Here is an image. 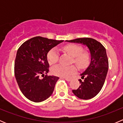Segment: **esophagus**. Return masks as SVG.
Segmentation results:
<instances>
[{"label":"esophagus","mask_w":123,"mask_h":123,"mask_svg":"<svg viewBox=\"0 0 123 123\" xmlns=\"http://www.w3.org/2000/svg\"><path fill=\"white\" fill-rule=\"evenodd\" d=\"M64 79H65V80H66L67 81H70L71 80V79H68V78H64Z\"/></svg>","instance_id":"1"}]
</instances>
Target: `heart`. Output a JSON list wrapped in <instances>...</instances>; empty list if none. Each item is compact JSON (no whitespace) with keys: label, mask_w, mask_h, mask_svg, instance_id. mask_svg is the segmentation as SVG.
<instances>
[{"label":"heart","mask_w":123,"mask_h":123,"mask_svg":"<svg viewBox=\"0 0 123 123\" xmlns=\"http://www.w3.org/2000/svg\"><path fill=\"white\" fill-rule=\"evenodd\" d=\"M64 51L73 56V62L79 68H83L87 66L89 62V55L87 52L83 51L80 46L76 44H68L64 47ZM59 52L55 48L52 49L47 55L48 61L50 65L56 64L59 59ZM76 66H65L63 65H57L52 68L51 72L57 76L68 77L77 72Z\"/></svg>","instance_id":"b5f03b06"}]
</instances>
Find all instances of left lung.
I'll return each instance as SVG.
<instances>
[{"label":"left lung","mask_w":123,"mask_h":123,"mask_svg":"<svg viewBox=\"0 0 123 123\" xmlns=\"http://www.w3.org/2000/svg\"><path fill=\"white\" fill-rule=\"evenodd\" d=\"M66 41L83 44L90 50V65L84 73L80 74L83 80H79L80 86L77 89L73 90V92L77 97L82 99L93 98L102 88L108 70L106 49L100 42L92 38H79Z\"/></svg>","instance_id":"1"}]
</instances>
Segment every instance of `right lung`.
Returning <instances> with one entry per match:
<instances>
[{
  "instance_id": "1",
  "label": "right lung",
  "mask_w": 123,
  "mask_h": 123,
  "mask_svg": "<svg viewBox=\"0 0 123 123\" xmlns=\"http://www.w3.org/2000/svg\"><path fill=\"white\" fill-rule=\"evenodd\" d=\"M63 40L37 36L28 40L17 50L14 73L19 89L28 99L40 102L54 92L58 77L45 75L49 72L47 55ZM40 76H43L41 79Z\"/></svg>"
}]
</instances>
